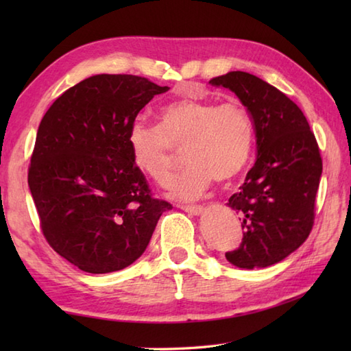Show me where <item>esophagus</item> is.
Listing matches in <instances>:
<instances>
[{
    "label": "esophagus",
    "instance_id": "obj_1",
    "mask_svg": "<svg viewBox=\"0 0 351 351\" xmlns=\"http://www.w3.org/2000/svg\"><path fill=\"white\" fill-rule=\"evenodd\" d=\"M180 208L182 211H185V213H189V214H191V215H200L204 213V206H190V205H180Z\"/></svg>",
    "mask_w": 351,
    "mask_h": 351
}]
</instances>
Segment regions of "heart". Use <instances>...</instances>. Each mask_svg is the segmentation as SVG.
Masks as SVG:
<instances>
[{"label": "heart", "instance_id": "1", "mask_svg": "<svg viewBox=\"0 0 351 351\" xmlns=\"http://www.w3.org/2000/svg\"><path fill=\"white\" fill-rule=\"evenodd\" d=\"M158 125L136 121L128 145L136 167L149 180L166 185L173 175L178 151L189 167L169 185V196L196 200L213 180L234 181L247 166L253 149L252 119L238 101L178 98L158 111Z\"/></svg>", "mask_w": 351, "mask_h": 351}]
</instances>
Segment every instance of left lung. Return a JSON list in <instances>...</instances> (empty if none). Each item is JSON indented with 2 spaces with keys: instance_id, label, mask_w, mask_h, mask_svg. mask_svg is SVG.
<instances>
[{
  "instance_id": "1",
  "label": "left lung",
  "mask_w": 351,
  "mask_h": 351,
  "mask_svg": "<svg viewBox=\"0 0 351 351\" xmlns=\"http://www.w3.org/2000/svg\"><path fill=\"white\" fill-rule=\"evenodd\" d=\"M210 84L238 96L256 132L255 166L228 204L240 214L243 241L226 259L245 270L270 267L299 249L312 229L323 171L317 140L302 110L264 80L234 71Z\"/></svg>"
}]
</instances>
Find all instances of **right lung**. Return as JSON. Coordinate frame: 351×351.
Returning a JSON list of instances; mask_svg holds the SVG:
<instances>
[{
	"mask_svg": "<svg viewBox=\"0 0 351 351\" xmlns=\"http://www.w3.org/2000/svg\"><path fill=\"white\" fill-rule=\"evenodd\" d=\"M167 86L88 77L58 96L37 130L28 187L49 245L80 270H122L146 250L166 200L132 161L130 126Z\"/></svg>",
	"mask_w": 351,
	"mask_h": 351,
	"instance_id": "1",
	"label": "right lung"
}]
</instances>
